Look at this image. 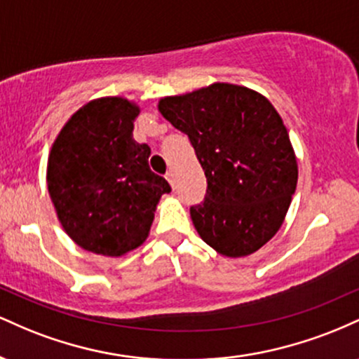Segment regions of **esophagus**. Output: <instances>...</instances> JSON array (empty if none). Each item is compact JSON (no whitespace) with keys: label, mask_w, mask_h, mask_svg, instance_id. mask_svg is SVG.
<instances>
[{"label":"esophagus","mask_w":359,"mask_h":359,"mask_svg":"<svg viewBox=\"0 0 359 359\" xmlns=\"http://www.w3.org/2000/svg\"><path fill=\"white\" fill-rule=\"evenodd\" d=\"M167 180H168V184L172 185V189H175V175H174V172H167Z\"/></svg>","instance_id":"1"}]
</instances>
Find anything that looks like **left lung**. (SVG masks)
Instances as JSON below:
<instances>
[{
  "instance_id": "obj_1",
  "label": "left lung",
  "mask_w": 359,
  "mask_h": 359,
  "mask_svg": "<svg viewBox=\"0 0 359 359\" xmlns=\"http://www.w3.org/2000/svg\"><path fill=\"white\" fill-rule=\"evenodd\" d=\"M158 111L191 140L208 179L192 205L197 233L224 257L269 243L297 187V158L277 109L257 90L216 82L160 100Z\"/></svg>"
}]
</instances>
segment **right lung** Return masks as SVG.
<instances>
[{"instance_id":"obj_1","label":"right lung","mask_w":359,"mask_h":359,"mask_svg":"<svg viewBox=\"0 0 359 359\" xmlns=\"http://www.w3.org/2000/svg\"><path fill=\"white\" fill-rule=\"evenodd\" d=\"M140 114L125 97H100L72 114L53 142L47 187L62 228L90 253L121 257L147 240L160 197L172 191L133 140Z\"/></svg>"}]
</instances>
